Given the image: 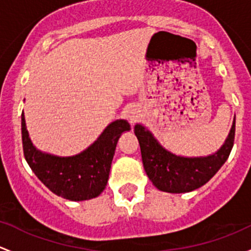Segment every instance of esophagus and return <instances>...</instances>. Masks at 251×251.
Segmentation results:
<instances>
[{
    "label": "esophagus",
    "mask_w": 251,
    "mask_h": 251,
    "mask_svg": "<svg viewBox=\"0 0 251 251\" xmlns=\"http://www.w3.org/2000/svg\"><path fill=\"white\" fill-rule=\"evenodd\" d=\"M128 117H129V120L131 121V122H135L136 117H138V116L135 115V112H134L133 110H130V111H128Z\"/></svg>",
    "instance_id": "esophagus-1"
}]
</instances>
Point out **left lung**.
<instances>
[{
	"instance_id": "obj_1",
	"label": "left lung",
	"mask_w": 251,
	"mask_h": 251,
	"mask_svg": "<svg viewBox=\"0 0 251 251\" xmlns=\"http://www.w3.org/2000/svg\"><path fill=\"white\" fill-rule=\"evenodd\" d=\"M134 133L140 144L145 172L152 183L164 192L183 193L191 192L208 182L227 161L234 143L236 120L221 149L208 157L187 158L175 156L164 150L153 135L140 125L135 126Z\"/></svg>"
}]
</instances>
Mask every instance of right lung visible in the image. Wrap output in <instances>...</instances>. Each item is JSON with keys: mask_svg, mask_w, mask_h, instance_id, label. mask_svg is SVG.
I'll list each match as a JSON object with an SVG mask.
<instances>
[{"mask_svg": "<svg viewBox=\"0 0 251 251\" xmlns=\"http://www.w3.org/2000/svg\"><path fill=\"white\" fill-rule=\"evenodd\" d=\"M130 130L126 121H115L86 151L72 157H56L36 150L22 113L23 150L36 176L59 197L70 201L95 198L105 190L116 145L121 134Z\"/></svg>", "mask_w": 251, "mask_h": 251, "instance_id": "obj_1", "label": "right lung"}]
</instances>
